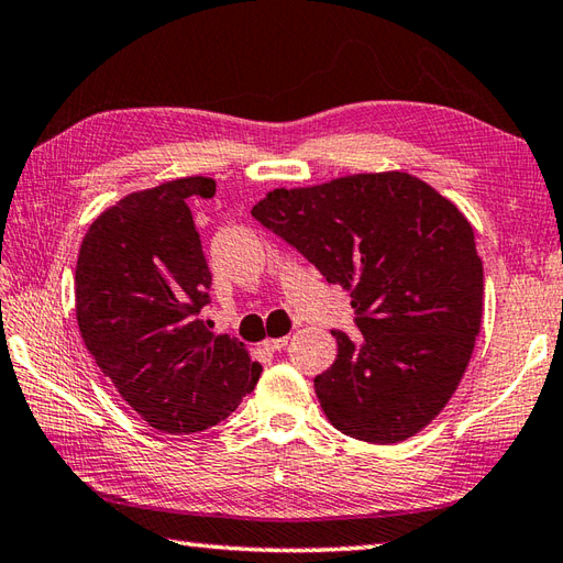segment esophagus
I'll return each mask as SVG.
<instances>
[{
    "label": "esophagus",
    "mask_w": 563,
    "mask_h": 563,
    "mask_svg": "<svg viewBox=\"0 0 563 563\" xmlns=\"http://www.w3.org/2000/svg\"><path fill=\"white\" fill-rule=\"evenodd\" d=\"M286 342H289V336H267L265 342H262V346L267 349V352H279V349H284L286 346Z\"/></svg>",
    "instance_id": "1"
}]
</instances>
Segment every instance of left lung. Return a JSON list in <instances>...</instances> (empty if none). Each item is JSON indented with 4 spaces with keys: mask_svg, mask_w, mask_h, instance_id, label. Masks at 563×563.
Wrapping results in <instances>:
<instances>
[{
    "mask_svg": "<svg viewBox=\"0 0 563 563\" xmlns=\"http://www.w3.org/2000/svg\"><path fill=\"white\" fill-rule=\"evenodd\" d=\"M253 217L352 296L358 342L336 336L316 378L324 417L366 443H399L441 415L482 324L484 269L465 214L402 170L267 192Z\"/></svg>",
    "mask_w": 563,
    "mask_h": 563,
    "instance_id": "obj_1",
    "label": "left lung"
}]
</instances>
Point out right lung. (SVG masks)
Masks as SVG:
<instances>
[{
	"label": "right lung",
	"instance_id": "right-lung-1",
	"mask_svg": "<svg viewBox=\"0 0 563 563\" xmlns=\"http://www.w3.org/2000/svg\"><path fill=\"white\" fill-rule=\"evenodd\" d=\"M214 192L202 176L132 192L91 223L79 250L81 340L124 402L161 433L214 427L262 373L243 342L199 320L211 272L187 199Z\"/></svg>",
	"mask_w": 563,
	"mask_h": 563
}]
</instances>
